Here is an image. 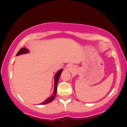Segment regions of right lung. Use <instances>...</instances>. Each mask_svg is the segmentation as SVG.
Instances as JSON below:
<instances>
[{
    "mask_svg": "<svg viewBox=\"0 0 127 127\" xmlns=\"http://www.w3.org/2000/svg\"><path fill=\"white\" fill-rule=\"evenodd\" d=\"M29 51V50L27 49V48H21V49L19 50L18 53L17 54V55H20V54H25V53H27ZM62 69H61L58 71V72L57 73V74H55V86H54V94L53 96H51V97H50L49 98L47 99L46 100H44V102H42V103H41L40 104L41 105H46V104H47L48 103H50V102H51L53 101L54 100V99L55 98V96H56V94H57V86H58V80H59V79H60V77L61 76V74L62 73Z\"/></svg>",
    "mask_w": 127,
    "mask_h": 127,
    "instance_id": "1",
    "label": "right lung"
}]
</instances>
